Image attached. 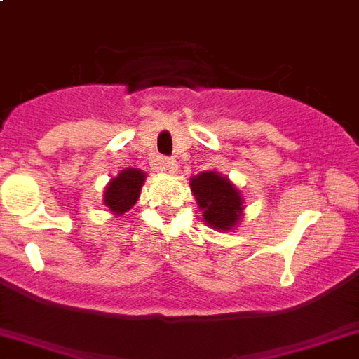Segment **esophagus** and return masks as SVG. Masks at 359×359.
Listing matches in <instances>:
<instances>
[{
    "mask_svg": "<svg viewBox=\"0 0 359 359\" xmlns=\"http://www.w3.org/2000/svg\"><path fill=\"white\" fill-rule=\"evenodd\" d=\"M151 168L156 169V171H165V173H177L179 165H177V162H175V160H169V158L152 156Z\"/></svg>",
    "mask_w": 359,
    "mask_h": 359,
    "instance_id": "obj_1",
    "label": "esophagus"
}]
</instances>
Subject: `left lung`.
Returning a JSON list of instances; mask_svg holds the SVG:
<instances>
[{"mask_svg": "<svg viewBox=\"0 0 359 359\" xmlns=\"http://www.w3.org/2000/svg\"><path fill=\"white\" fill-rule=\"evenodd\" d=\"M191 194L196 197L203 219L219 233H229L244 219V196L218 171H203L191 177Z\"/></svg>", "mask_w": 359, "mask_h": 359, "instance_id": "8db88e82", "label": "left lung"}]
</instances>
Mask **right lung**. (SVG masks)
Returning <instances> with one entry per match:
<instances>
[{
	"label": "right lung",
	"instance_id": "right-lung-1",
	"mask_svg": "<svg viewBox=\"0 0 359 359\" xmlns=\"http://www.w3.org/2000/svg\"><path fill=\"white\" fill-rule=\"evenodd\" d=\"M147 173L137 168H126L109 180L104 190V207L114 216H123L140 199L141 186L145 184Z\"/></svg>",
	"mask_w": 359,
	"mask_h": 359
}]
</instances>
